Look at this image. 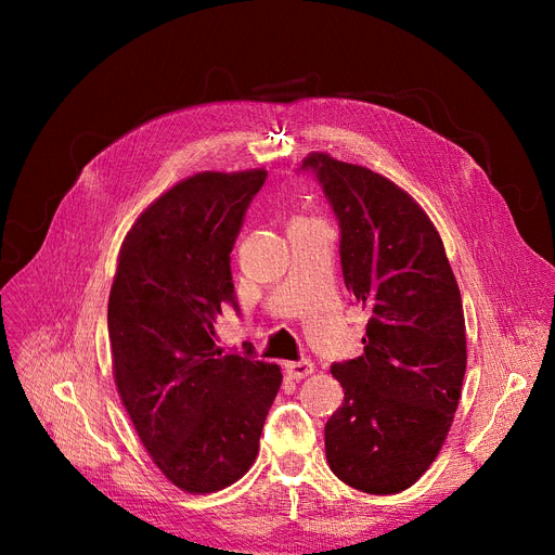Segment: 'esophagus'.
I'll return each mask as SVG.
<instances>
[{"mask_svg": "<svg viewBox=\"0 0 555 555\" xmlns=\"http://www.w3.org/2000/svg\"><path fill=\"white\" fill-rule=\"evenodd\" d=\"M314 371V364L310 360H299V362H287L285 373L293 377V380H301V377H308Z\"/></svg>", "mask_w": 555, "mask_h": 555, "instance_id": "34e87169", "label": "esophagus"}]
</instances>
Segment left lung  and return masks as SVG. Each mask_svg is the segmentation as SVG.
<instances>
[{"mask_svg": "<svg viewBox=\"0 0 555 555\" xmlns=\"http://www.w3.org/2000/svg\"><path fill=\"white\" fill-rule=\"evenodd\" d=\"M339 222L348 293L371 317L364 353L335 362L344 402L328 418L326 459L351 488L414 486L450 431L465 375V322L439 231L416 199L364 166L304 159Z\"/></svg>", "mask_w": 555, "mask_h": 555, "instance_id": "1", "label": "left lung"}]
</instances>
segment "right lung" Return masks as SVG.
Here are the masks:
<instances>
[{
    "mask_svg": "<svg viewBox=\"0 0 555 555\" xmlns=\"http://www.w3.org/2000/svg\"><path fill=\"white\" fill-rule=\"evenodd\" d=\"M268 170L197 172L145 209L121 245L107 304L114 383L157 468L178 488L238 481L281 387V369L216 346L238 310L231 249Z\"/></svg>",
    "mask_w": 555,
    "mask_h": 555,
    "instance_id": "right-lung-1",
    "label": "right lung"
}]
</instances>
